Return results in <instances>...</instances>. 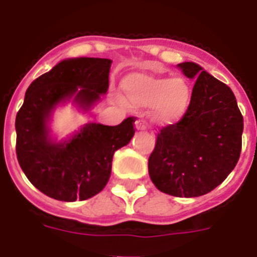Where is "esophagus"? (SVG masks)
Wrapping results in <instances>:
<instances>
[{"label": "esophagus", "instance_id": "esophagus-1", "mask_svg": "<svg viewBox=\"0 0 257 257\" xmlns=\"http://www.w3.org/2000/svg\"><path fill=\"white\" fill-rule=\"evenodd\" d=\"M136 129H139V131H145L147 129V122H145L144 118H137Z\"/></svg>", "mask_w": 257, "mask_h": 257}]
</instances>
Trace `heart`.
<instances>
[{"label":"heart","mask_w":257,"mask_h":257,"mask_svg":"<svg viewBox=\"0 0 257 257\" xmlns=\"http://www.w3.org/2000/svg\"><path fill=\"white\" fill-rule=\"evenodd\" d=\"M125 100L131 106L153 105L160 122H173L185 114L191 104V89L183 78H165L149 74H131L122 82Z\"/></svg>","instance_id":"heart-1"}]
</instances>
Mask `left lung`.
I'll return each instance as SVG.
<instances>
[{
    "label": "left lung",
    "instance_id": "8db88e82",
    "mask_svg": "<svg viewBox=\"0 0 257 257\" xmlns=\"http://www.w3.org/2000/svg\"><path fill=\"white\" fill-rule=\"evenodd\" d=\"M177 68L196 78L191 104L181 120L157 133L148 171L159 191L197 197L213 191L237 164L243 116L229 86L195 62Z\"/></svg>",
    "mask_w": 257,
    "mask_h": 257
}]
</instances>
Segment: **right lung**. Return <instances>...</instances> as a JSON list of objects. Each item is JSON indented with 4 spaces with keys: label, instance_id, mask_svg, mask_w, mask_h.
<instances>
[{
    "label": "right lung",
    "instance_id": "obj_1",
    "mask_svg": "<svg viewBox=\"0 0 257 257\" xmlns=\"http://www.w3.org/2000/svg\"><path fill=\"white\" fill-rule=\"evenodd\" d=\"M108 58L64 60L26 89L16 117V153L29 181L44 195L61 201L86 200L104 189L112 171V159L135 135V117L108 126L86 124L70 140L54 143L48 118L54 106L74 96L89 109L109 86Z\"/></svg>",
    "mask_w": 257,
    "mask_h": 257
}]
</instances>
